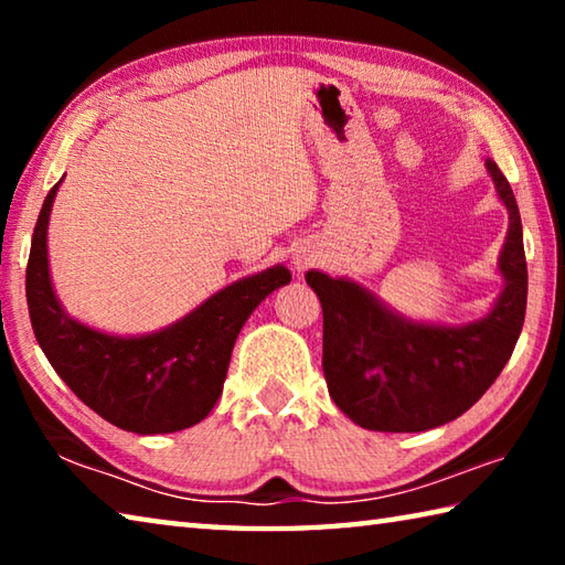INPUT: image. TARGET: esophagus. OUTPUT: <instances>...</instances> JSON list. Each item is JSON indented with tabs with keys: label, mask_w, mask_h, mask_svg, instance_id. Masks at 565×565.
<instances>
[{
	"label": "esophagus",
	"mask_w": 565,
	"mask_h": 565,
	"mask_svg": "<svg viewBox=\"0 0 565 565\" xmlns=\"http://www.w3.org/2000/svg\"><path fill=\"white\" fill-rule=\"evenodd\" d=\"M311 262H313V256H311V254H306V252L294 256V266H296V269H299V271H301V269H306V266H311Z\"/></svg>",
	"instance_id": "esophagus-1"
}]
</instances>
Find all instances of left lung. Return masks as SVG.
<instances>
[{
    "label": "left lung",
    "instance_id": "left-lung-1",
    "mask_svg": "<svg viewBox=\"0 0 565 565\" xmlns=\"http://www.w3.org/2000/svg\"><path fill=\"white\" fill-rule=\"evenodd\" d=\"M509 212L499 254L503 289L483 319L414 321L347 276L306 271L323 311V376L353 424L369 431L416 434L466 414L509 363L521 337L529 296L523 228L509 179L486 161Z\"/></svg>",
    "mask_w": 565,
    "mask_h": 565
}]
</instances>
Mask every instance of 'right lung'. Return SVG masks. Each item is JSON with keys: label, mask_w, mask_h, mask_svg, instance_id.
<instances>
[{"label": "right lung", "mask_w": 565, "mask_h": 565, "mask_svg": "<svg viewBox=\"0 0 565 565\" xmlns=\"http://www.w3.org/2000/svg\"><path fill=\"white\" fill-rule=\"evenodd\" d=\"M60 184L44 199L26 264V306L44 356L76 398L124 431L154 436L199 424L222 396L238 331L291 271L276 264L244 276L159 331L92 329L64 311L50 274L46 228Z\"/></svg>", "instance_id": "1"}]
</instances>
